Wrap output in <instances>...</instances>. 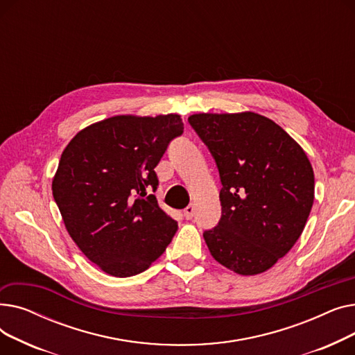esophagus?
I'll use <instances>...</instances> for the list:
<instances>
[{
    "mask_svg": "<svg viewBox=\"0 0 355 355\" xmlns=\"http://www.w3.org/2000/svg\"><path fill=\"white\" fill-rule=\"evenodd\" d=\"M196 214V206L194 204H190V206L187 209H184V217L187 220H191Z\"/></svg>",
    "mask_w": 355,
    "mask_h": 355,
    "instance_id": "34e87169",
    "label": "esophagus"
}]
</instances>
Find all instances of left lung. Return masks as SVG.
<instances>
[{"instance_id": "obj_1", "label": "left lung", "mask_w": 355, "mask_h": 355, "mask_svg": "<svg viewBox=\"0 0 355 355\" xmlns=\"http://www.w3.org/2000/svg\"><path fill=\"white\" fill-rule=\"evenodd\" d=\"M217 164L221 218L202 233L211 256L234 273L270 269L304 232L313 204L312 165L301 145L254 112L189 118Z\"/></svg>"}]
</instances>
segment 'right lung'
<instances>
[{"label": "right lung", "mask_w": 355, "mask_h": 355, "mask_svg": "<svg viewBox=\"0 0 355 355\" xmlns=\"http://www.w3.org/2000/svg\"><path fill=\"white\" fill-rule=\"evenodd\" d=\"M177 114L118 115L92 123L67 144L51 190L82 253L105 273L129 277L165 252L178 226L159 206L154 168L182 134Z\"/></svg>", "instance_id": "add662e5"}]
</instances>
